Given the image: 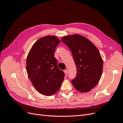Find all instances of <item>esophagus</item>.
<instances>
[{
	"label": "esophagus",
	"instance_id": "34e87169",
	"mask_svg": "<svg viewBox=\"0 0 123 123\" xmlns=\"http://www.w3.org/2000/svg\"><path fill=\"white\" fill-rule=\"evenodd\" d=\"M64 72L66 74V75H68V70H64Z\"/></svg>",
	"mask_w": 123,
	"mask_h": 123
}]
</instances>
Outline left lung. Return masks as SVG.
<instances>
[{"instance_id":"obj_1","label":"left lung","mask_w":123,"mask_h":123,"mask_svg":"<svg viewBox=\"0 0 123 123\" xmlns=\"http://www.w3.org/2000/svg\"><path fill=\"white\" fill-rule=\"evenodd\" d=\"M70 49L76 67V76L71 82L77 91L87 92L98 84L103 71V62L99 52L85 37L74 34L62 37Z\"/></svg>"}]
</instances>
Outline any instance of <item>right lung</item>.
<instances>
[{
    "label": "right lung",
    "mask_w": 123,
    "mask_h": 123,
    "mask_svg": "<svg viewBox=\"0 0 123 123\" xmlns=\"http://www.w3.org/2000/svg\"><path fill=\"white\" fill-rule=\"evenodd\" d=\"M59 43L56 36L43 37L33 44L27 56L26 67L29 79L36 90L46 96L58 91L65 77L54 56Z\"/></svg>",
    "instance_id": "1"
}]
</instances>
